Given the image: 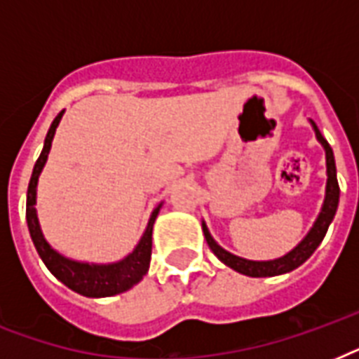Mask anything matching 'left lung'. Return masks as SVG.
<instances>
[{"label": "left lung", "mask_w": 359, "mask_h": 359, "mask_svg": "<svg viewBox=\"0 0 359 359\" xmlns=\"http://www.w3.org/2000/svg\"><path fill=\"white\" fill-rule=\"evenodd\" d=\"M313 123V121H311ZM315 126V134H317L318 141L323 143L324 149H326V165H328V184H326V199H324L323 210H320V216L317 218L313 229L309 231V235L302 240L300 244L296 245L294 250L287 253L281 259H276V261H266V262H257V261H245V259H240V257L233 255L229 251H225L224 248H219L214 238L208 233L207 225L203 224V233H205V238H207L208 248L214 251V255L218 257L219 261L225 262L227 266L236 270V272L244 273V276H250V278H270V276H279V273L290 272L306 262L309 257L313 255V251L317 250L318 244L323 242L326 231H328L330 224L335 216V210H337V205H339V182H337V173H335V158L334 151L324 135L320 134V130L317 128V124L313 123Z\"/></svg>", "instance_id": "8db88e82"}]
</instances>
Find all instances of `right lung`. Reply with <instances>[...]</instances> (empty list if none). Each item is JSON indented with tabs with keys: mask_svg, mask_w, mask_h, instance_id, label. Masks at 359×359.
<instances>
[{
	"mask_svg": "<svg viewBox=\"0 0 359 359\" xmlns=\"http://www.w3.org/2000/svg\"><path fill=\"white\" fill-rule=\"evenodd\" d=\"M63 117V111H59V115L53 119L52 126L48 130L46 140H44V149H42L41 156L35 162L33 173H31L29 186H27V203H25V219H27V227H29V235L33 244H35L39 255H41L42 262L46 264L48 270L55 276V278L65 283L69 289H72L78 294L89 296V298H102V296H114L128 290L130 287H134L141 278L145 276L149 270V262H151L152 253V224L158 216L160 207L154 208L149 225L143 238L140 240V244L126 259L115 262V264H86V262L69 261L53 251L48 242L44 240L39 227V219H36L35 210V197H36V180L41 175L44 163H46L48 152L52 147L53 134L57 128L59 121Z\"/></svg>",
	"mask_w": 359,
	"mask_h": 359,
	"instance_id": "right-lung-1",
	"label": "right lung"
}]
</instances>
